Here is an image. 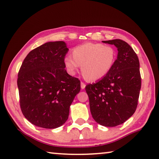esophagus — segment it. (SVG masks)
Instances as JSON below:
<instances>
[{
  "mask_svg": "<svg viewBox=\"0 0 159 159\" xmlns=\"http://www.w3.org/2000/svg\"><path fill=\"white\" fill-rule=\"evenodd\" d=\"M80 87H81V89H85V84L84 83H83V82L80 83Z\"/></svg>",
  "mask_w": 159,
  "mask_h": 159,
  "instance_id": "esophagus-1",
  "label": "esophagus"
}]
</instances>
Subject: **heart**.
I'll list each match as a JSON object with an SVG mask.
<instances>
[{
  "mask_svg": "<svg viewBox=\"0 0 159 159\" xmlns=\"http://www.w3.org/2000/svg\"><path fill=\"white\" fill-rule=\"evenodd\" d=\"M72 55H67L63 59L67 72L75 75L81 66L85 79L97 80L108 74L114 65L116 52L113 47L102 43H86L75 47Z\"/></svg>",
  "mask_w": 159,
  "mask_h": 159,
  "instance_id": "b5f03b06",
  "label": "heart"
}]
</instances>
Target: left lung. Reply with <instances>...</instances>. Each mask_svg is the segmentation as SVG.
Listing matches in <instances>:
<instances>
[{
  "instance_id": "1",
  "label": "left lung",
  "mask_w": 159,
  "mask_h": 159,
  "mask_svg": "<svg viewBox=\"0 0 159 159\" xmlns=\"http://www.w3.org/2000/svg\"><path fill=\"white\" fill-rule=\"evenodd\" d=\"M117 48V59L108 74L85 90L92 116L98 124L114 127L133 116L137 107L141 85L138 57L121 39L102 41Z\"/></svg>"
}]
</instances>
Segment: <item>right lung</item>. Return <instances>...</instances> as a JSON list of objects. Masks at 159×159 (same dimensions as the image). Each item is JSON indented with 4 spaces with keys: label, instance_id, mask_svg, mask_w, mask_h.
Returning a JSON list of instances; mask_svg holds the SVG:
<instances>
[{
    "label": "right lung",
    "instance_id": "add662e5",
    "mask_svg": "<svg viewBox=\"0 0 159 159\" xmlns=\"http://www.w3.org/2000/svg\"><path fill=\"white\" fill-rule=\"evenodd\" d=\"M66 42H48L31 50L18 72L20 103L26 119L36 126L58 128L66 122L80 82L65 70Z\"/></svg>",
    "mask_w": 159,
    "mask_h": 159
}]
</instances>
